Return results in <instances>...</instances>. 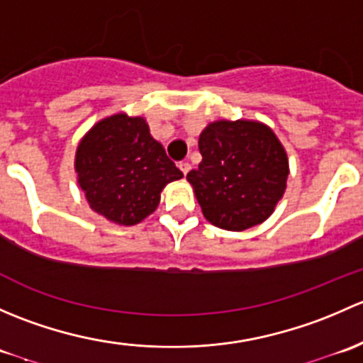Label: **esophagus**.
Wrapping results in <instances>:
<instances>
[{
	"instance_id": "34e87169",
	"label": "esophagus",
	"mask_w": 363,
	"mask_h": 363,
	"mask_svg": "<svg viewBox=\"0 0 363 363\" xmlns=\"http://www.w3.org/2000/svg\"><path fill=\"white\" fill-rule=\"evenodd\" d=\"M179 168H181V172L184 175H188V172L191 170V164L188 163V161H181V163H179Z\"/></svg>"
}]
</instances>
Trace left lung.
<instances>
[{
  "mask_svg": "<svg viewBox=\"0 0 363 363\" xmlns=\"http://www.w3.org/2000/svg\"><path fill=\"white\" fill-rule=\"evenodd\" d=\"M202 163L188 174L208 223L228 232L262 225L286 191L288 155L259 121L219 119L199 138Z\"/></svg>",
  "mask_w": 363,
  "mask_h": 363,
  "instance_id": "obj_1",
  "label": "left lung"
}]
</instances>
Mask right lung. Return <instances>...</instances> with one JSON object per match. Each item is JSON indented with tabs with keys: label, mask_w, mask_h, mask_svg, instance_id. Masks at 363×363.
Wrapping results in <instances>:
<instances>
[{
	"label": "right lung",
	"mask_w": 363,
	"mask_h": 363,
	"mask_svg": "<svg viewBox=\"0 0 363 363\" xmlns=\"http://www.w3.org/2000/svg\"><path fill=\"white\" fill-rule=\"evenodd\" d=\"M75 172L89 207L121 226L144 221L164 186L182 179L147 121L124 112L104 117L80 138Z\"/></svg>",
	"instance_id": "add662e5"
}]
</instances>
